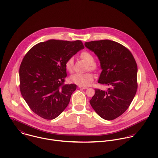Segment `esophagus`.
Segmentation results:
<instances>
[{"instance_id": "34e87169", "label": "esophagus", "mask_w": 158, "mask_h": 158, "mask_svg": "<svg viewBox=\"0 0 158 158\" xmlns=\"http://www.w3.org/2000/svg\"><path fill=\"white\" fill-rule=\"evenodd\" d=\"M79 89H87V87H82V86H79Z\"/></svg>"}]
</instances>
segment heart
Masks as SVG:
<instances>
[{"label":"heart","instance_id":"b5f03b06","mask_svg":"<svg viewBox=\"0 0 158 158\" xmlns=\"http://www.w3.org/2000/svg\"><path fill=\"white\" fill-rule=\"evenodd\" d=\"M80 56L81 58L89 64V68L90 70H96L97 67L95 64V58L92 53L89 52H83L81 53ZM73 66L74 59L73 57H70L67 59L65 62V69L69 72H72L73 70ZM94 79V75L90 73L84 74L76 73L70 76L69 81L79 86L87 87L90 85L93 82Z\"/></svg>","mask_w":158,"mask_h":158}]
</instances>
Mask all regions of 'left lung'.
Segmentation results:
<instances>
[{
  "instance_id": "1",
  "label": "left lung",
  "mask_w": 158,
  "mask_h": 158,
  "mask_svg": "<svg viewBox=\"0 0 158 158\" xmlns=\"http://www.w3.org/2000/svg\"><path fill=\"white\" fill-rule=\"evenodd\" d=\"M98 57L102 70L98 82L108 85L107 90L95 89L90 103L105 120L122 115L132 103L137 89V65L131 52L113 40H95L84 44Z\"/></svg>"
}]
</instances>
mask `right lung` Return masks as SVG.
Masks as SVG:
<instances>
[{
  "label": "right lung",
  "mask_w": 158,
  "mask_h": 158,
  "mask_svg": "<svg viewBox=\"0 0 158 158\" xmlns=\"http://www.w3.org/2000/svg\"><path fill=\"white\" fill-rule=\"evenodd\" d=\"M84 48L81 40L52 39L40 42L28 51L19 68V88L34 113L50 120L65 110L76 85L63 84L67 76L64 64Z\"/></svg>",
  "instance_id": "right-lung-1"
}]
</instances>
